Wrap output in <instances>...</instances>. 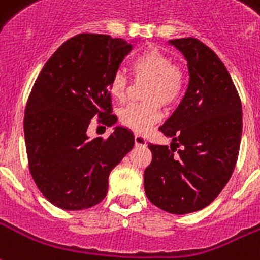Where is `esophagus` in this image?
I'll return each mask as SVG.
<instances>
[{
	"label": "esophagus",
	"instance_id": "1",
	"mask_svg": "<svg viewBox=\"0 0 260 260\" xmlns=\"http://www.w3.org/2000/svg\"><path fill=\"white\" fill-rule=\"evenodd\" d=\"M135 145L136 146H146L145 136H142V135H139V134H136V135H135Z\"/></svg>",
	"mask_w": 260,
	"mask_h": 260
}]
</instances>
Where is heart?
<instances>
[{"label": "heart", "instance_id": "obj_1", "mask_svg": "<svg viewBox=\"0 0 260 260\" xmlns=\"http://www.w3.org/2000/svg\"><path fill=\"white\" fill-rule=\"evenodd\" d=\"M136 80H149L143 103H131L118 113L120 124L135 132H145L162 118V106L172 107L183 98L186 78L183 70L157 48H147L132 61ZM109 91L115 101H124L128 91V78L121 70L113 73Z\"/></svg>", "mask_w": 260, "mask_h": 260}]
</instances>
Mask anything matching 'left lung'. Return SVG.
Listing matches in <instances>:
<instances>
[{
    "mask_svg": "<svg viewBox=\"0 0 260 260\" xmlns=\"http://www.w3.org/2000/svg\"><path fill=\"white\" fill-rule=\"evenodd\" d=\"M171 44L187 59L190 81L183 101L159 128L174 142L171 149L149 143L153 159L145 169V191L155 207L183 215L209 205L232 178L243 110L228 69L211 48L193 37Z\"/></svg>",
    "mask_w": 260,
    "mask_h": 260,
    "instance_id": "8db88e82",
    "label": "left lung"
}]
</instances>
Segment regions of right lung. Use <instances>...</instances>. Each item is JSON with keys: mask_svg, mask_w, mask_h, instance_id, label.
Listing matches in <instances>:
<instances>
[{"mask_svg": "<svg viewBox=\"0 0 260 260\" xmlns=\"http://www.w3.org/2000/svg\"><path fill=\"white\" fill-rule=\"evenodd\" d=\"M132 49L121 38L82 32L57 48L40 71L24 111L28 168L44 197L66 211L91 208L105 199L111 169L135 138L117 126L89 139L93 117L111 126L109 82Z\"/></svg>", "mask_w": 260, "mask_h": 260, "instance_id": "1", "label": "right lung"}]
</instances>
